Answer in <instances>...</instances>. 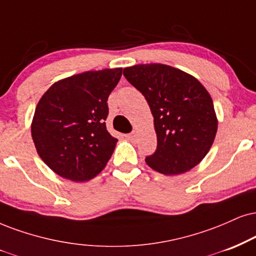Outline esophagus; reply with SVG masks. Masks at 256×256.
Masks as SVG:
<instances>
[{
    "mask_svg": "<svg viewBox=\"0 0 256 256\" xmlns=\"http://www.w3.org/2000/svg\"><path fill=\"white\" fill-rule=\"evenodd\" d=\"M136 133H135V132H133V133H129V134H126V138H128V140H130V141H134V140H136Z\"/></svg>",
    "mask_w": 256,
    "mask_h": 256,
    "instance_id": "34e87169",
    "label": "esophagus"
}]
</instances>
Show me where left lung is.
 <instances>
[{
    "label": "left lung",
    "mask_w": 256,
    "mask_h": 256,
    "mask_svg": "<svg viewBox=\"0 0 256 256\" xmlns=\"http://www.w3.org/2000/svg\"><path fill=\"white\" fill-rule=\"evenodd\" d=\"M146 98L154 118L158 146L146 162L167 176L197 166L212 146L217 118L211 96L194 76L164 64H140L123 70Z\"/></svg>",
    "instance_id": "1"
}]
</instances>
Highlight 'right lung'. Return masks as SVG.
<instances>
[{"label": "right lung", "mask_w": 256, "mask_h": 256, "mask_svg": "<svg viewBox=\"0 0 256 256\" xmlns=\"http://www.w3.org/2000/svg\"><path fill=\"white\" fill-rule=\"evenodd\" d=\"M121 76V68L83 72L58 80L42 94L32 138L39 156L58 176L88 182L109 162L118 138L106 130V100Z\"/></svg>", "instance_id": "right-lung-1"}]
</instances>
